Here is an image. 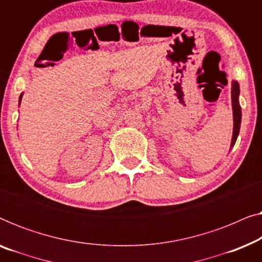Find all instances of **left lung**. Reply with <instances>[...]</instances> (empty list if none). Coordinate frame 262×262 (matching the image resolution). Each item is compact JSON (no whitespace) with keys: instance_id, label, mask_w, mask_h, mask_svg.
I'll list each match as a JSON object with an SVG mask.
<instances>
[{"instance_id":"obj_1","label":"left lung","mask_w":262,"mask_h":262,"mask_svg":"<svg viewBox=\"0 0 262 262\" xmlns=\"http://www.w3.org/2000/svg\"><path fill=\"white\" fill-rule=\"evenodd\" d=\"M238 83L236 81L232 82V89H231V102H232V111H234V134H232V141L231 146L235 144L236 139H237L238 132H239V125H241V108L238 105Z\"/></svg>"}]
</instances>
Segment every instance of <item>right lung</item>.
Returning a JSON list of instances; mask_svg holds the SVG:
<instances>
[{
  "mask_svg": "<svg viewBox=\"0 0 262 262\" xmlns=\"http://www.w3.org/2000/svg\"><path fill=\"white\" fill-rule=\"evenodd\" d=\"M21 96H23V95H21ZM21 96H20V100H21Z\"/></svg>",
  "mask_w": 262,
  "mask_h": 262,
  "instance_id": "obj_1",
  "label": "right lung"
}]
</instances>
